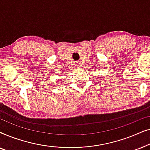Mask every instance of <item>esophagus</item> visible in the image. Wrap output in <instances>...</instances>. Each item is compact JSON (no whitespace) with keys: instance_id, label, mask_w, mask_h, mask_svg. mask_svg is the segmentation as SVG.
<instances>
[{"instance_id":"34e87169","label":"esophagus","mask_w":150,"mask_h":150,"mask_svg":"<svg viewBox=\"0 0 150 150\" xmlns=\"http://www.w3.org/2000/svg\"><path fill=\"white\" fill-rule=\"evenodd\" d=\"M81 67V64L79 63H76V67Z\"/></svg>"}]
</instances>
